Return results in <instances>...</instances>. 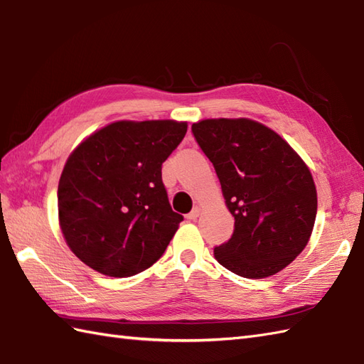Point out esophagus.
I'll return each instance as SVG.
<instances>
[{"instance_id": "obj_1", "label": "esophagus", "mask_w": 364, "mask_h": 364, "mask_svg": "<svg viewBox=\"0 0 364 364\" xmlns=\"http://www.w3.org/2000/svg\"><path fill=\"white\" fill-rule=\"evenodd\" d=\"M199 213H200V210H199L198 207H195V208H193L191 212L187 215V220H190V221H195L196 218L199 216Z\"/></svg>"}]
</instances>
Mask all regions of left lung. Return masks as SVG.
Instances as JSON below:
<instances>
[{
  "label": "left lung",
  "instance_id": "left-lung-1",
  "mask_svg": "<svg viewBox=\"0 0 364 364\" xmlns=\"http://www.w3.org/2000/svg\"><path fill=\"white\" fill-rule=\"evenodd\" d=\"M191 132L235 220L229 241L213 250L218 263L246 279L282 271L309 243L316 220L310 169L280 135L252 119H204Z\"/></svg>",
  "mask_w": 364,
  "mask_h": 364
}]
</instances>
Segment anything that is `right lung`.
<instances>
[{"mask_svg":"<svg viewBox=\"0 0 364 364\" xmlns=\"http://www.w3.org/2000/svg\"><path fill=\"white\" fill-rule=\"evenodd\" d=\"M187 134L171 119L118 121L73 151L59 181V221L80 262L110 277L154 264L183 221L173 212L161 164Z\"/></svg>","mask_w":364,"mask_h":364,"instance_id":"right-lung-1","label":"right lung"}]
</instances>
